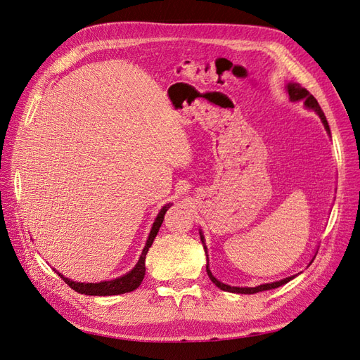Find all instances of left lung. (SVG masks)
<instances>
[{
	"mask_svg": "<svg viewBox=\"0 0 360 360\" xmlns=\"http://www.w3.org/2000/svg\"><path fill=\"white\" fill-rule=\"evenodd\" d=\"M285 90H287V93H288V96H290V101H291V102H303V105H304V108H307V110L314 111L315 114H317V115L320 117V120H321V123H323V126H324V129H326V132H328V134L330 135V129H329L328 120H326V115H324V112L321 111V108H320L319 102L315 101V97H314L307 89H303V86H302L300 84H297V82H288V84L285 85ZM200 237H201V242H202V246H204V250H205V255H207L205 238H204V234H202L201 230H200ZM315 255H317V252H315ZM315 255H314V258H315ZM314 258L311 259V263L314 261ZM311 263H309L308 266H311ZM205 270H207V275H209V278L212 279V282H213V284H214L217 288H221V290L228 291V292H236V294H255V292H259V291L274 290V288H278V287H281V285L287 284V282H290L291 279H294V278L297 276V275H292V276L284 278V279H281V281L270 282V284H261V285H257V287H231V285H228V284H224V282H221L219 279H216V278L213 276L212 270H210V266H209V255H207Z\"/></svg>",
	"mask_w": 360,
	"mask_h": 360,
	"instance_id": "8db88e82",
	"label": "left lung"
}]
</instances>
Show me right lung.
I'll return each instance as SVG.
<instances>
[{
    "label": "right lung",
    "mask_w": 360,
    "mask_h": 360,
    "mask_svg": "<svg viewBox=\"0 0 360 360\" xmlns=\"http://www.w3.org/2000/svg\"><path fill=\"white\" fill-rule=\"evenodd\" d=\"M169 205H172V204L168 202L159 210L153 225H151V230L148 233L146 246L138 258V263L135 264V267L132 270H129L127 274H124L123 276H118V278L110 279V281H101V282H76V281L66 278L56 269L53 270L57 271V275L64 282H66L70 288H73L75 291H78L81 294H86V296H115V294H124V292H130V291L136 290L141 285V282H143L144 275H146V255L148 252L150 246L153 245L155 237L158 236L159 228L163 222V216H165L167 210L169 209Z\"/></svg>",
    "instance_id": "obj_1"
}]
</instances>
